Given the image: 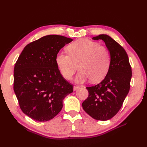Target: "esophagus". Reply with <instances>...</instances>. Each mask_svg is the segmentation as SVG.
Returning a JSON list of instances; mask_svg holds the SVG:
<instances>
[{
	"instance_id": "obj_1",
	"label": "esophagus",
	"mask_w": 147,
	"mask_h": 147,
	"mask_svg": "<svg viewBox=\"0 0 147 147\" xmlns=\"http://www.w3.org/2000/svg\"><path fill=\"white\" fill-rule=\"evenodd\" d=\"M78 88H79V86H74V91L77 90V89H78Z\"/></svg>"
}]
</instances>
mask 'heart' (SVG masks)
I'll list each match as a JSON object with an SVG mask.
<instances>
[{
  "label": "heart",
  "mask_w": 147,
  "mask_h": 147,
  "mask_svg": "<svg viewBox=\"0 0 147 147\" xmlns=\"http://www.w3.org/2000/svg\"><path fill=\"white\" fill-rule=\"evenodd\" d=\"M68 53L59 51L56 56V63L61 75L70 80L78 69L75 80L82 83L88 80L96 83L107 74L111 63L109 50L99 43L86 38H80L67 47Z\"/></svg>",
  "instance_id": "obj_1"
}]
</instances>
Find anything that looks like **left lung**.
I'll use <instances>...</instances> for the list:
<instances>
[{
  "instance_id": "obj_1",
  "label": "left lung",
  "mask_w": 147,
  "mask_h": 147,
  "mask_svg": "<svg viewBox=\"0 0 147 147\" xmlns=\"http://www.w3.org/2000/svg\"><path fill=\"white\" fill-rule=\"evenodd\" d=\"M92 39L104 40L110 53L111 63L103 80L86 87L89 94L82 107L92 118L106 121L117 115L122 107L130 89L132 69L125 50L112 38L101 34Z\"/></svg>"
}]
</instances>
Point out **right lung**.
Instances as JSON below:
<instances>
[{
	"label": "right lung",
	"mask_w": 147,
	"mask_h": 147,
	"mask_svg": "<svg viewBox=\"0 0 147 147\" xmlns=\"http://www.w3.org/2000/svg\"><path fill=\"white\" fill-rule=\"evenodd\" d=\"M72 41L62 35H46L26 45L16 62L13 89L21 110L35 121L56 116L64 97L73 92L56 63L57 53Z\"/></svg>",
	"instance_id": "add662e5"
}]
</instances>
